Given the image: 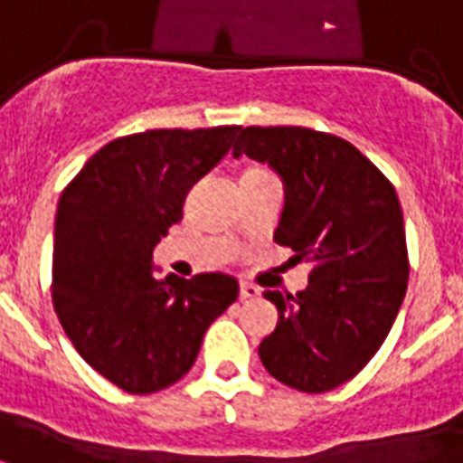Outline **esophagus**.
<instances>
[{
    "instance_id": "1",
    "label": "esophagus",
    "mask_w": 463,
    "mask_h": 463,
    "mask_svg": "<svg viewBox=\"0 0 463 463\" xmlns=\"http://www.w3.org/2000/svg\"><path fill=\"white\" fill-rule=\"evenodd\" d=\"M260 295V289L256 285H249V282H241V289H239V297L241 299H253V297Z\"/></svg>"
}]
</instances>
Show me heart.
Masks as SVG:
<instances>
[{
	"label": "heart",
	"instance_id": "1",
	"mask_svg": "<svg viewBox=\"0 0 463 463\" xmlns=\"http://www.w3.org/2000/svg\"><path fill=\"white\" fill-rule=\"evenodd\" d=\"M265 171H268V168H258V166H253V168H246V174H243V175H250V174H265Z\"/></svg>",
	"mask_w": 463,
	"mask_h": 463
}]
</instances>
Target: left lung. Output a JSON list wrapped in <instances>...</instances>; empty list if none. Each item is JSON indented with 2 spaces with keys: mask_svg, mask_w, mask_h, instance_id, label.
<instances>
[{
  "mask_svg": "<svg viewBox=\"0 0 463 463\" xmlns=\"http://www.w3.org/2000/svg\"><path fill=\"white\" fill-rule=\"evenodd\" d=\"M268 161L288 185L275 241L309 263V288L265 292L280 321L258 354L282 384L324 393L357 377L392 331L408 288L393 183L347 139L278 125L243 128L234 156Z\"/></svg>",
  "mask_w": 463,
  "mask_h": 463,
  "instance_id": "left-lung-1",
  "label": "left lung"
}]
</instances>
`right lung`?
<instances>
[{
	"instance_id": "right-lung-1",
	"label": "right lung",
	"mask_w": 463,
	"mask_h": 463,
	"mask_svg": "<svg viewBox=\"0 0 463 463\" xmlns=\"http://www.w3.org/2000/svg\"><path fill=\"white\" fill-rule=\"evenodd\" d=\"M239 125L146 130L101 146L64 185L55 217L52 304L91 369L154 393L193 367L203 335L239 297L224 272L156 280L152 249L183 200L229 152Z\"/></svg>"
}]
</instances>
